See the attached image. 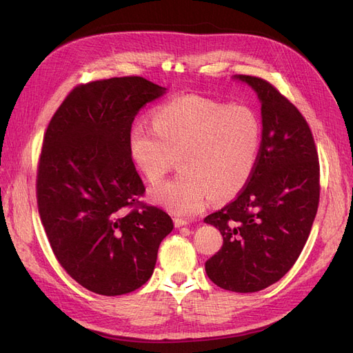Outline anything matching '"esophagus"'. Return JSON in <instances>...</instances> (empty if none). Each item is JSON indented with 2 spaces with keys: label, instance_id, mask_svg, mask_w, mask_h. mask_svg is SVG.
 Wrapping results in <instances>:
<instances>
[{
  "label": "esophagus",
  "instance_id": "obj_1",
  "mask_svg": "<svg viewBox=\"0 0 353 353\" xmlns=\"http://www.w3.org/2000/svg\"><path fill=\"white\" fill-rule=\"evenodd\" d=\"M174 222H175V227L176 228H179V227H184V225H188V221H185V219H183V218H175L174 219Z\"/></svg>",
  "mask_w": 353,
  "mask_h": 353
}]
</instances>
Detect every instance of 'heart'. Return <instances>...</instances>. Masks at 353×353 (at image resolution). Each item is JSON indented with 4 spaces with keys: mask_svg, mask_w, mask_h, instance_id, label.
Here are the masks:
<instances>
[{
    "mask_svg": "<svg viewBox=\"0 0 353 353\" xmlns=\"http://www.w3.org/2000/svg\"><path fill=\"white\" fill-rule=\"evenodd\" d=\"M262 145L258 114L199 95L174 99L153 112V125L130 132V154L148 183L159 184L179 157L181 175L150 191L179 216L203 212L213 196L227 199L248 185Z\"/></svg>",
    "mask_w": 353,
    "mask_h": 353,
    "instance_id": "heart-1",
    "label": "heart"
}]
</instances>
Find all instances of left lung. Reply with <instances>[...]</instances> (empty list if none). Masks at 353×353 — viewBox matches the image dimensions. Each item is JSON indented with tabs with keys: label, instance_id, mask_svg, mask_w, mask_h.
Wrapping results in <instances>:
<instances>
[{
	"label": "left lung",
	"instance_id": "1",
	"mask_svg": "<svg viewBox=\"0 0 353 353\" xmlns=\"http://www.w3.org/2000/svg\"><path fill=\"white\" fill-rule=\"evenodd\" d=\"M261 103L262 145L239 197L205 218L223 244L206 261L209 279L230 292L253 293L290 271L311 232L319 201V163L305 117L270 82L248 74Z\"/></svg>",
	"mask_w": 353,
	"mask_h": 353
}]
</instances>
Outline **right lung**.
I'll return each mask as SVG.
<instances>
[{
  "instance_id": "1",
  "label": "right lung",
  "mask_w": 353,
  "mask_h": 353,
  "mask_svg": "<svg viewBox=\"0 0 353 353\" xmlns=\"http://www.w3.org/2000/svg\"><path fill=\"white\" fill-rule=\"evenodd\" d=\"M166 90L141 77L79 85L44 135L37 179L42 225L60 265L97 294L145 284L174 230L166 212L138 200L145 188L130 154L135 114Z\"/></svg>"
}]
</instances>
